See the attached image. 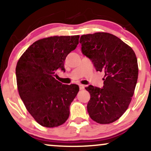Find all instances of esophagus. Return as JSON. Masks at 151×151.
<instances>
[{"label":"esophagus","mask_w":151,"mask_h":151,"mask_svg":"<svg viewBox=\"0 0 151 151\" xmlns=\"http://www.w3.org/2000/svg\"><path fill=\"white\" fill-rule=\"evenodd\" d=\"M79 87H80V90H83L84 88V86L83 85V84H80Z\"/></svg>","instance_id":"esophagus-1"}]
</instances>
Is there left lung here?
<instances>
[{"label": "left lung", "instance_id": "1", "mask_svg": "<svg viewBox=\"0 0 151 151\" xmlns=\"http://www.w3.org/2000/svg\"><path fill=\"white\" fill-rule=\"evenodd\" d=\"M81 51L91 60L97 71L104 73L102 88L85 87L91 98L87 111L93 120L110 124L118 119L129 107L138 78L134 51L121 39L104 32L82 35Z\"/></svg>", "mask_w": 151, "mask_h": 151}]
</instances>
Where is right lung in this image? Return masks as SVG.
Instances as JSON below:
<instances>
[{
	"instance_id": "add662e5",
	"label": "right lung",
	"mask_w": 151,
	"mask_h": 151,
	"mask_svg": "<svg viewBox=\"0 0 151 151\" xmlns=\"http://www.w3.org/2000/svg\"><path fill=\"white\" fill-rule=\"evenodd\" d=\"M79 36H53L36 41L18 61L16 81L27 110L39 124L60 126L69 116V107L79 91L77 84L55 80L58 69L65 71L67 55L78 45Z\"/></svg>"
}]
</instances>
